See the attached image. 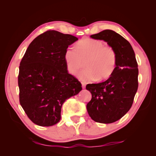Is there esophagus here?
Segmentation results:
<instances>
[{
	"label": "esophagus",
	"mask_w": 156,
	"mask_h": 156,
	"mask_svg": "<svg viewBox=\"0 0 156 156\" xmlns=\"http://www.w3.org/2000/svg\"><path fill=\"white\" fill-rule=\"evenodd\" d=\"M82 88H83V89L85 88V84L83 83H82Z\"/></svg>",
	"instance_id": "esophagus-1"
}]
</instances>
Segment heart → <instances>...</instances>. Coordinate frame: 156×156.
Instances as JSON below:
<instances>
[{"label": "heart", "instance_id": "heart-1", "mask_svg": "<svg viewBox=\"0 0 156 156\" xmlns=\"http://www.w3.org/2000/svg\"><path fill=\"white\" fill-rule=\"evenodd\" d=\"M64 60L68 72L76 75L86 60L87 68L79 75L81 81L104 80L115 72L117 56L111 47L104 46L101 41L86 38L78 42L75 49L69 48L65 51Z\"/></svg>", "mask_w": 156, "mask_h": 156}]
</instances>
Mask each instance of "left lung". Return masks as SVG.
<instances>
[{"instance_id":"1","label":"left lung","mask_w":156,"mask_h":156,"mask_svg":"<svg viewBox=\"0 0 156 156\" xmlns=\"http://www.w3.org/2000/svg\"><path fill=\"white\" fill-rule=\"evenodd\" d=\"M90 37L107 42L117 56L115 72L107 81L86 87L92 94L87 105L89 116L99 123L111 124L123 117L133 104L138 88V64L129 42L116 32L105 30Z\"/></svg>"}]
</instances>
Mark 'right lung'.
I'll return each instance as SVG.
<instances>
[{"mask_svg": "<svg viewBox=\"0 0 156 156\" xmlns=\"http://www.w3.org/2000/svg\"><path fill=\"white\" fill-rule=\"evenodd\" d=\"M77 37L48 30L33 40L21 61L18 76L20 101L28 117L40 126L61 119L64 101L77 95L81 84L68 73L65 51Z\"/></svg>", "mask_w": 156, "mask_h": 156, "instance_id": "right-lung-1", "label": "right lung"}]
</instances>
